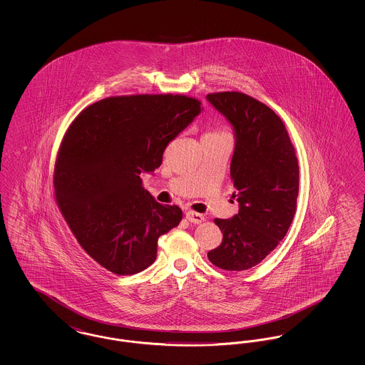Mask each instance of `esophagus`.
Here are the masks:
<instances>
[{"label":"esophagus","mask_w":365,"mask_h":365,"mask_svg":"<svg viewBox=\"0 0 365 365\" xmlns=\"http://www.w3.org/2000/svg\"><path fill=\"white\" fill-rule=\"evenodd\" d=\"M186 219H187L190 223H194V225H201V223L205 220L201 213H197V212H194V210L186 212Z\"/></svg>","instance_id":"1"}]
</instances>
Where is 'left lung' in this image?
<instances>
[{"label": "left lung", "instance_id": "left-lung-1", "mask_svg": "<svg viewBox=\"0 0 365 365\" xmlns=\"http://www.w3.org/2000/svg\"><path fill=\"white\" fill-rule=\"evenodd\" d=\"M207 98L235 131L230 175L240 202L232 219H215L223 241L208 259L222 269L245 271L264 260L290 228L298 160L284 124L269 106L240 91L209 93Z\"/></svg>", "mask_w": 365, "mask_h": 365}]
</instances>
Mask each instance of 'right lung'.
<instances>
[{"mask_svg":"<svg viewBox=\"0 0 365 365\" xmlns=\"http://www.w3.org/2000/svg\"><path fill=\"white\" fill-rule=\"evenodd\" d=\"M200 112L201 101L182 94L119 96L71 123L54 164L56 202L82 249L112 274L146 269L158 238L180 223L182 209L158 204L140 174L161 165Z\"/></svg>","mask_w":365,"mask_h":365,"instance_id":"add662e5","label":"right lung"}]
</instances>
